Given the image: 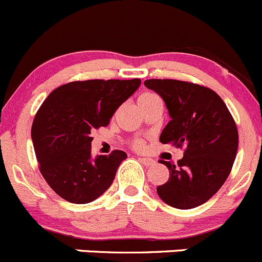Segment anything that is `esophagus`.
<instances>
[{
	"mask_svg": "<svg viewBox=\"0 0 262 262\" xmlns=\"http://www.w3.org/2000/svg\"><path fill=\"white\" fill-rule=\"evenodd\" d=\"M138 160L141 161L143 165H146V167H150V165L155 164V160H154V159H151V158H139Z\"/></svg>",
	"mask_w": 262,
	"mask_h": 262,
	"instance_id": "1",
	"label": "esophagus"
}]
</instances>
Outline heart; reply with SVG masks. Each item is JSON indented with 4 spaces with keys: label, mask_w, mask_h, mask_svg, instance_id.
I'll return each instance as SVG.
<instances>
[{
    "label": "heart",
    "mask_w": 262,
    "mask_h": 262,
    "mask_svg": "<svg viewBox=\"0 0 262 262\" xmlns=\"http://www.w3.org/2000/svg\"><path fill=\"white\" fill-rule=\"evenodd\" d=\"M156 98H158V95H155L154 93H148V92L142 93V94L138 97V106H141V104L148 103V102L154 101V99H156ZM134 146H136L137 148H142L143 147V142L138 139V141H136V142H134Z\"/></svg>",
    "instance_id": "obj_1"
}]
</instances>
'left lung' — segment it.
I'll use <instances>...</instances> for the list:
<instances>
[{
  "label": "left lung",
  "instance_id": "8db88e82",
  "mask_svg": "<svg viewBox=\"0 0 262 262\" xmlns=\"http://www.w3.org/2000/svg\"><path fill=\"white\" fill-rule=\"evenodd\" d=\"M146 88L165 102L170 121L161 143L185 147L183 158L169 169V178L156 191L178 209L195 208L211 199L230 174L238 151V129L220 95L209 88L180 80H146Z\"/></svg>",
  "mask_w": 262,
  "mask_h": 262
}]
</instances>
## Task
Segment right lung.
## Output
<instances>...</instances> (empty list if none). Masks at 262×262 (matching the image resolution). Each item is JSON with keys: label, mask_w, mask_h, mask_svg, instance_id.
<instances>
[{"label": "right lung", "mask_w": 262, "mask_h": 262, "mask_svg": "<svg viewBox=\"0 0 262 262\" xmlns=\"http://www.w3.org/2000/svg\"><path fill=\"white\" fill-rule=\"evenodd\" d=\"M141 80H86L62 85L36 114L32 141L40 172L60 198L86 204L101 196L126 159L124 151L92 158V132L107 126Z\"/></svg>", "instance_id": "1"}]
</instances>
